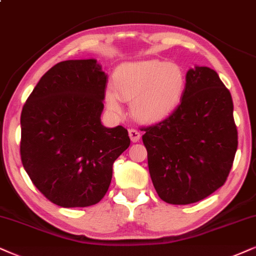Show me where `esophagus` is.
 Masks as SVG:
<instances>
[{
	"mask_svg": "<svg viewBox=\"0 0 256 256\" xmlns=\"http://www.w3.org/2000/svg\"><path fill=\"white\" fill-rule=\"evenodd\" d=\"M128 136H130V139L134 143H137V142L140 140V132L138 130H136V128H131V130H128Z\"/></svg>",
	"mask_w": 256,
	"mask_h": 256,
	"instance_id": "1",
	"label": "esophagus"
}]
</instances>
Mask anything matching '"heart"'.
<instances>
[{
	"instance_id": "heart-1",
	"label": "heart",
	"mask_w": 256,
	"mask_h": 256,
	"mask_svg": "<svg viewBox=\"0 0 256 256\" xmlns=\"http://www.w3.org/2000/svg\"><path fill=\"white\" fill-rule=\"evenodd\" d=\"M105 102L113 113L122 111V100L131 102V112L143 122L168 117L180 105L186 90V74L180 64L158 59L122 64L113 76Z\"/></svg>"
}]
</instances>
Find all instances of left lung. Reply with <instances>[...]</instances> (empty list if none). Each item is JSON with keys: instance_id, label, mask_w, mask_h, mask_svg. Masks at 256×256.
I'll use <instances>...</instances> for the list:
<instances>
[{"instance_id": "1", "label": "left lung", "mask_w": 256, "mask_h": 256, "mask_svg": "<svg viewBox=\"0 0 256 256\" xmlns=\"http://www.w3.org/2000/svg\"><path fill=\"white\" fill-rule=\"evenodd\" d=\"M232 111L230 92L214 70H188L180 104L144 128L148 172L164 202H198L224 184L238 150Z\"/></svg>"}]
</instances>
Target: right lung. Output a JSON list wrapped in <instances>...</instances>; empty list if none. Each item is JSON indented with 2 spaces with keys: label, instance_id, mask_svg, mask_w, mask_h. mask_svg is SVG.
I'll return each instance as SVG.
<instances>
[{
  "label": "right lung",
  "instance_id": "obj_1",
  "mask_svg": "<svg viewBox=\"0 0 256 256\" xmlns=\"http://www.w3.org/2000/svg\"><path fill=\"white\" fill-rule=\"evenodd\" d=\"M108 74L96 59L56 64L21 113V160L32 182L64 208L98 203L114 160L130 146L126 128L102 124Z\"/></svg>",
  "mask_w": 256,
  "mask_h": 256
}]
</instances>
